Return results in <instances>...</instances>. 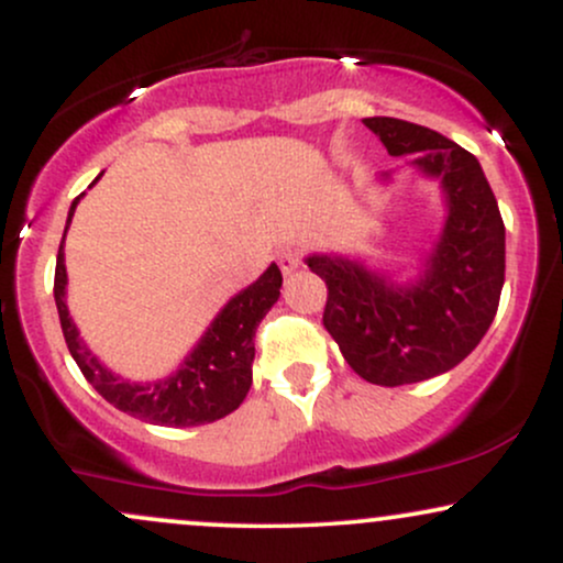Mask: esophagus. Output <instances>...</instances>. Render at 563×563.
I'll return each mask as SVG.
<instances>
[{
    "label": "esophagus",
    "mask_w": 563,
    "mask_h": 563,
    "mask_svg": "<svg viewBox=\"0 0 563 563\" xmlns=\"http://www.w3.org/2000/svg\"><path fill=\"white\" fill-rule=\"evenodd\" d=\"M277 264H280L283 275H290V273H294V269H299L301 254L296 249H283L280 256H277Z\"/></svg>",
    "instance_id": "esophagus-1"
}]
</instances>
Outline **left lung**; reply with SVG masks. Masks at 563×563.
<instances>
[{"instance_id": "1", "label": "left lung", "mask_w": 563, "mask_h": 563, "mask_svg": "<svg viewBox=\"0 0 563 563\" xmlns=\"http://www.w3.org/2000/svg\"><path fill=\"white\" fill-rule=\"evenodd\" d=\"M363 124L389 156L439 183L444 222L416 275L373 269L360 256L309 254L328 286L322 325L357 376L402 386L442 376L474 352L493 325L506 283V228L479 161L434 129L373 115ZM380 185L394 172L378 174Z\"/></svg>"}]
</instances>
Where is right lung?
Returning a JSON list of instances; mask_svg holds the SVG:
<instances>
[{"instance_id": "right-lung-1", "label": "right lung", "mask_w": 563, "mask_h": 563, "mask_svg": "<svg viewBox=\"0 0 563 563\" xmlns=\"http://www.w3.org/2000/svg\"><path fill=\"white\" fill-rule=\"evenodd\" d=\"M100 179V177H97ZM95 179V183H97ZM92 183V185H95ZM89 185V187H92ZM84 198L70 203L66 230H63V243L74 219L76 206ZM57 251L55 264V303L60 314L63 335L70 357L81 367L84 378L95 386L100 397H106L121 412L140 418V421L153 426H172V429H185V426L214 423L219 418L230 416L238 410L251 389V365H254V335L264 314L273 309L280 299L283 275L273 262L251 286L238 290L232 299L224 303L200 335L198 344L185 354L177 371L158 380H129L102 363L92 349L84 344L79 328L68 312L66 288V254Z\"/></svg>"}]
</instances>
